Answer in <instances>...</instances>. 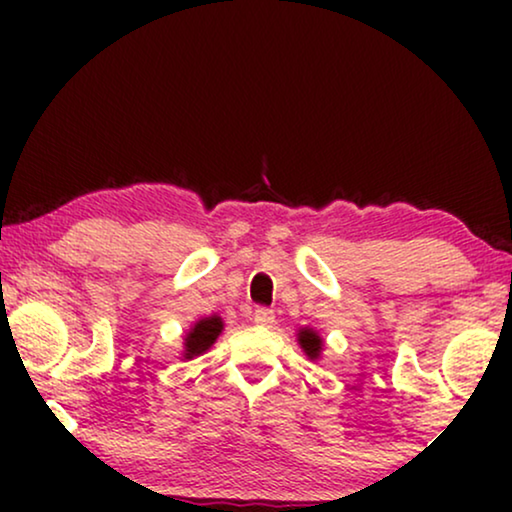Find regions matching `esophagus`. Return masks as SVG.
Here are the masks:
<instances>
[{
    "label": "esophagus",
    "mask_w": 512,
    "mask_h": 512,
    "mask_svg": "<svg viewBox=\"0 0 512 512\" xmlns=\"http://www.w3.org/2000/svg\"><path fill=\"white\" fill-rule=\"evenodd\" d=\"M254 324L270 328L272 324H275V312L268 310V307H258V310L254 312Z\"/></svg>",
    "instance_id": "obj_1"
}]
</instances>
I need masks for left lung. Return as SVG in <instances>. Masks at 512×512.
Here are the masks:
<instances>
[{"label":"left lung","mask_w":512,"mask_h":512,"mask_svg":"<svg viewBox=\"0 0 512 512\" xmlns=\"http://www.w3.org/2000/svg\"><path fill=\"white\" fill-rule=\"evenodd\" d=\"M296 340H298L300 349L305 352L307 359H312V361L321 359V352H324V338H321V335L314 331V328H310V326L298 328Z\"/></svg>","instance_id":"obj_1"}]
</instances>
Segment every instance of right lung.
I'll use <instances>...</instances> for the list:
<instances>
[{
  "label": "right lung",
  "instance_id": "obj_1",
  "mask_svg": "<svg viewBox=\"0 0 512 512\" xmlns=\"http://www.w3.org/2000/svg\"><path fill=\"white\" fill-rule=\"evenodd\" d=\"M223 326L226 324H223L219 314H212V317H202L195 321L184 335V352H181V359L191 361L195 356L209 352V347H212L216 338L223 333Z\"/></svg>",
  "mask_w": 512,
  "mask_h": 512
}]
</instances>
